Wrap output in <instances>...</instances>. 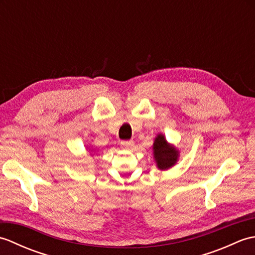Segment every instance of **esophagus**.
<instances>
[{
  "label": "esophagus",
  "mask_w": 255,
  "mask_h": 255,
  "mask_svg": "<svg viewBox=\"0 0 255 255\" xmlns=\"http://www.w3.org/2000/svg\"><path fill=\"white\" fill-rule=\"evenodd\" d=\"M122 147L125 149H131L133 147L132 140H126V141H122Z\"/></svg>",
  "instance_id": "1"
}]
</instances>
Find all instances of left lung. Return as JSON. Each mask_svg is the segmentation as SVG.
Wrapping results in <instances>:
<instances>
[{
	"label": "left lung",
	"instance_id": "1",
	"mask_svg": "<svg viewBox=\"0 0 255 255\" xmlns=\"http://www.w3.org/2000/svg\"><path fill=\"white\" fill-rule=\"evenodd\" d=\"M180 152L174 147L166 141L165 137L162 133H159L155 137L153 142V156L156 166L160 170H167L175 165L178 160Z\"/></svg>",
	"mask_w": 255,
	"mask_h": 255
}]
</instances>
